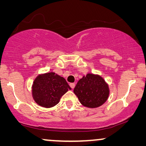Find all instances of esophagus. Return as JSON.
Returning <instances> with one entry per match:
<instances>
[{"label":"esophagus","instance_id":"34e87169","mask_svg":"<svg viewBox=\"0 0 146 146\" xmlns=\"http://www.w3.org/2000/svg\"><path fill=\"white\" fill-rule=\"evenodd\" d=\"M69 85H70V86L72 89L74 88V87H75V84L74 83H70Z\"/></svg>","mask_w":146,"mask_h":146}]
</instances>
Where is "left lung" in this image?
<instances>
[{
  "mask_svg": "<svg viewBox=\"0 0 146 146\" xmlns=\"http://www.w3.org/2000/svg\"><path fill=\"white\" fill-rule=\"evenodd\" d=\"M80 103L88 108L100 106L109 96L108 86L98 75L88 74L78 82L74 89Z\"/></svg>",
  "mask_w": 146,
  "mask_h": 146,
  "instance_id": "8db88e82",
  "label": "left lung"
}]
</instances>
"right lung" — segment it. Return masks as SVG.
<instances>
[{"mask_svg":"<svg viewBox=\"0 0 146 146\" xmlns=\"http://www.w3.org/2000/svg\"><path fill=\"white\" fill-rule=\"evenodd\" d=\"M70 87L63 77L54 72L38 76L33 86V96L40 106L51 108L59 102L60 99Z\"/></svg>","mask_w":146,"mask_h":146,"instance_id":"1","label":"right lung"}]
</instances>
